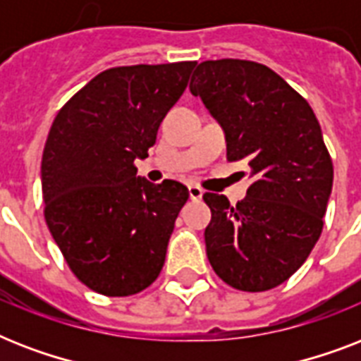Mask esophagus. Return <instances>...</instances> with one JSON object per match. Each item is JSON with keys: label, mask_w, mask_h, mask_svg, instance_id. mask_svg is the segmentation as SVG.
I'll return each instance as SVG.
<instances>
[{"label": "esophagus", "mask_w": 361, "mask_h": 361, "mask_svg": "<svg viewBox=\"0 0 361 361\" xmlns=\"http://www.w3.org/2000/svg\"><path fill=\"white\" fill-rule=\"evenodd\" d=\"M202 195H204V191L200 189V187L195 185V183H191V185H189V197H191V200H200V198H202Z\"/></svg>", "instance_id": "esophagus-1"}]
</instances>
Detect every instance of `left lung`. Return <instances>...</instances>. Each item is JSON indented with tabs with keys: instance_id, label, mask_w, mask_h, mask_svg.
<instances>
[{
	"instance_id": "1",
	"label": "left lung",
	"mask_w": 361,
	"mask_h": 361,
	"mask_svg": "<svg viewBox=\"0 0 361 361\" xmlns=\"http://www.w3.org/2000/svg\"><path fill=\"white\" fill-rule=\"evenodd\" d=\"M189 90L225 130L226 159L245 161L255 178L236 206L204 195L208 260L238 290H269L307 260L324 226L334 164L319 120L300 93L255 61H202Z\"/></svg>"
}]
</instances>
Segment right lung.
Here are the masks:
<instances>
[{"label":"right lung","mask_w":361,"mask_h":361,"mask_svg":"<svg viewBox=\"0 0 361 361\" xmlns=\"http://www.w3.org/2000/svg\"><path fill=\"white\" fill-rule=\"evenodd\" d=\"M197 61L103 71L59 110L41 163L44 219L71 271L104 296L144 290L163 269L180 181L136 176Z\"/></svg>","instance_id":"add662e5"}]
</instances>
